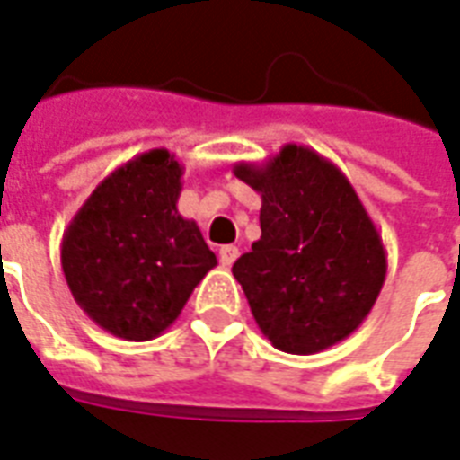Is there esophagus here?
I'll return each instance as SVG.
<instances>
[{"label":"esophagus","instance_id":"esophagus-1","mask_svg":"<svg viewBox=\"0 0 460 460\" xmlns=\"http://www.w3.org/2000/svg\"><path fill=\"white\" fill-rule=\"evenodd\" d=\"M239 258V248L236 246H221L219 248V263L224 265V268H229V265H234V261Z\"/></svg>","mask_w":460,"mask_h":460}]
</instances>
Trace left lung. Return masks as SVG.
<instances>
[{
	"mask_svg": "<svg viewBox=\"0 0 460 460\" xmlns=\"http://www.w3.org/2000/svg\"><path fill=\"white\" fill-rule=\"evenodd\" d=\"M234 175L263 202L261 239L231 273L265 339L309 356L351 336L383 290L387 253L349 178L297 144Z\"/></svg>",
	"mask_w": 460,
	"mask_h": 460,
	"instance_id": "1",
	"label": "left lung"
}]
</instances>
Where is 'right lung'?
Listing matches in <instances>:
<instances>
[{
  "instance_id": "right-lung-1",
  "label": "right lung",
  "mask_w": 460,
  "mask_h": 460,
  "mask_svg": "<svg viewBox=\"0 0 460 460\" xmlns=\"http://www.w3.org/2000/svg\"><path fill=\"white\" fill-rule=\"evenodd\" d=\"M182 165L153 148L119 165L77 209L60 243L75 302L126 341H151L217 265L197 221L178 212Z\"/></svg>"
}]
</instances>
